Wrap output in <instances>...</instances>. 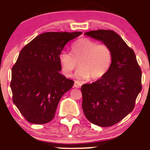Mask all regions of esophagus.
<instances>
[{"label": "esophagus", "mask_w": 150, "mask_h": 150, "mask_svg": "<svg viewBox=\"0 0 150 150\" xmlns=\"http://www.w3.org/2000/svg\"><path fill=\"white\" fill-rule=\"evenodd\" d=\"M82 86V83H81L80 82H79V81H75V83H74V85L73 87H76V88H80V87Z\"/></svg>", "instance_id": "esophagus-1"}]
</instances>
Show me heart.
Returning <instances> with one entry per match:
<instances>
[{
	"instance_id": "b5f03b06",
	"label": "heart",
	"mask_w": 150,
	"mask_h": 150,
	"mask_svg": "<svg viewBox=\"0 0 150 150\" xmlns=\"http://www.w3.org/2000/svg\"><path fill=\"white\" fill-rule=\"evenodd\" d=\"M73 54L62 51L59 61L65 76H70L79 66L76 76L97 80L107 73L113 59L112 51L107 44H98L89 38H80L72 46Z\"/></svg>"
}]
</instances>
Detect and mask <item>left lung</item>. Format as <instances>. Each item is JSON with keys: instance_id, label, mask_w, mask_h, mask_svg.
I'll use <instances>...</instances> for the list:
<instances>
[{"instance_id": "obj_1", "label": "left lung", "mask_w": 150, "mask_h": 150, "mask_svg": "<svg viewBox=\"0 0 150 150\" xmlns=\"http://www.w3.org/2000/svg\"><path fill=\"white\" fill-rule=\"evenodd\" d=\"M85 34L107 44L112 51L113 59L102 78L82 85V109L93 124L112 126L135 107L142 89V71L133 50L114 31L94 30Z\"/></svg>"}]
</instances>
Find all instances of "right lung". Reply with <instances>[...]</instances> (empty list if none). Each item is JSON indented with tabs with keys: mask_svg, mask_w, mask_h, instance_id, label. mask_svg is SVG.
<instances>
[{
	"mask_svg": "<svg viewBox=\"0 0 150 150\" xmlns=\"http://www.w3.org/2000/svg\"><path fill=\"white\" fill-rule=\"evenodd\" d=\"M81 32H50L39 34L20 51L12 68L13 103L24 118L34 124L51 121L60 99L74 81L60 74L59 55Z\"/></svg>",
	"mask_w": 150,
	"mask_h": 150,
	"instance_id": "obj_1",
	"label": "right lung"
}]
</instances>
